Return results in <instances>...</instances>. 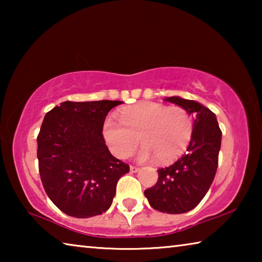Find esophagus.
I'll return each mask as SVG.
<instances>
[{
  "label": "esophagus",
  "instance_id": "obj_1",
  "mask_svg": "<svg viewBox=\"0 0 262 262\" xmlns=\"http://www.w3.org/2000/svg\"><path fill=\"white\" fill-rule=\"evenodd\" d=\"M140 168L136 167V166H130V172L132 173H136V172H139Z\"/></svg>",
  "mask_w": 262,
  "mask_h": 262
}]
</instances>
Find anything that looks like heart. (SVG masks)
<instances>
[{
  "label": "heart",
  "mask_w": 262,
  "mask_h": 262,
  "mask_svg": "<svg viewBox=\"0 0 262 262\" xmlns=\"http://www.w3.org/2000/svg\"><path fill=\"white\" fill-rule=\"evenodd\" d=\"M117 122L105 119L103 137L115 157L125 159L143 144L139 154L142 162L155 157L159 163L178 158L188 147L193 135V122L186 110L154 101H143L120 110Z\"/></svg>",
  "instance_id": "1"
}]
</instances>
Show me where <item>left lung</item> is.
Listing matches in <instances>:
<instances>
[{
    "instance_id": "left-lung-1",
    "label": "left lung",
    "mask_w": 262,
    "mask_h": 262,
    "mask_svg": "<svg viewBox=\"0 0 262 262\" xmlns=\"http://www.w3.org/2000/svg\"><path fill=\"white\" fill-rule=\"evenodd\" d=\"M165 101L194 115L193 135L187 151L172 165L159 168L156 185L145 189L144 195L154 209L166 214H184L200 203L212 184L222 132L216 115L198 101L178 96L167 97Z\"/></svg>"
}]
</instances>
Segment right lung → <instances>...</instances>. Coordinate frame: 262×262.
<instances>
[{
	"label": "right lung",
	"mask_w": 262,
	"mask_h": 262,
	"mask_svg": "<svg viewBox=\"0 0 262 262\" xmlns=\"http://www.w3.org/2000/svg\"><path fill=\"white\" fill-rule=\"evenodd\" d=\"M120 100L63 101L45 115L37 137L39 173L48 198L77 219L105 212L129 166L103 137L107 113Z\"/></svg>",
	"instance_id": "right-lung-1"
}]
</instances>
